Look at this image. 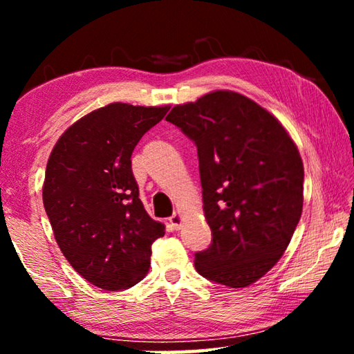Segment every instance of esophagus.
<instances>
[{
	"mask_svg": "<svg viewBox=\"0 0 354 354\" xmlns=\"http://www.w3.org/2000/svg\"><path fill=\"white\" fill-rule=\"evenodd\" d=\"M169 221H170V225L175 227V230H179V227H181V223H183V217H181V214L179 212H175L171 215V217L169 218Z\"/></svg>",
	"mask_w": 354,
	"mask_h": 354,
	"instance_id": "1",
	"label": "esophagus"
}]
</instances>
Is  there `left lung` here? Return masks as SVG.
<instances>
[{"label":"left lung","mask_w":354,"mask_h":354,"mask_svg":"<svg viewBox=\"0 0 354 354\" xmlns=\"http://www.w3.org/2000/svg\"><path fill=\"white\" fill-rule=\"evenodd\" d=\"M195 142L212 242L195 268L214 283L247 287L279 261L303 211V160L283 124L231 91L203 95L167 115Z\"/></svg>","instance_id":"obj_1"}]
</instances>
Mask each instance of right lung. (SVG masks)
Returning <instances> with one entry per match:
<instances>
[{"label": "right lung", "mask_w": 354, "mask_h": 354, "mask_svg": "<svg viewBox=\"0 0 354 354\" xmlns=\"http://www.w3.org/2000/svg\"><path fill=\"white\" fill-rule=\"evenodd\" d=\"M169 109L100 107L71 124L48 159L44 206L55 239L70 266L100 289H128L145 278L151 245L165 234L139 198L131 154Z\"/></svg>", "instance_id": "right-lung-1"}]
</instances>
